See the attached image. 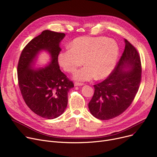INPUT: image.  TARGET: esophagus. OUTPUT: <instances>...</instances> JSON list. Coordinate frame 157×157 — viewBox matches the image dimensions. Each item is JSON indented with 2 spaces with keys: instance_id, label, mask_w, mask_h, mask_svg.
<instances>
[{
  "instance_id": "obj_1",
  "label": "esophagus",
  "mask_w": 157,
  "mask_h": 157,
  "mask_svg": "<svg viewBox=\"0 0 157 157\" xmlns=\"http://www.w3.org/2000/svg\"><path fill=\"white\" fill-rule=\"evenodd\" d=\"M83 85H84L83 83H79V82H75V84H74L75 86H81Z\"/></svg>"
}]
</instances>
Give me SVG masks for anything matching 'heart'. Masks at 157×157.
<instances>
[{
  "label": "heart",
  "mask_w": 157,
  "mask_h": 157,
  "mask_svg": "<svg viewBox=\"0 0 157 157\" xmlns=\"http://www.w3.org/2000/svg\"><path fill=\"white\" fill-rule=\"evenodd\" d=\"M119 54L117 42L105 37H79L70 44V48L58 55V63L66 71L73 73L78 67H84L75 73L73 78L88 81L94 77L101 79L113 71Z\"/></svg>",
  "instance_id": "1"
}]
</instances>
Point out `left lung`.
<instances>
[{
    "mask_svg": "<svg viewBox=\"0 0 157 157\" xmlns=\"http://www.w3.org/2000/svg\"><path fill=\"white\" fill-rule=\"evenodd\" d=\"M122 56L110 75L94 85V93L88 104L91 114L108 120L122 114L133 101L141 80L140 58L136 48L124 40Z\"/></svg>",
    "mask_w": 157,
    "mask_h": 157,
    "instance_id": "1",
    "label": "left lung"
}]
</instances>
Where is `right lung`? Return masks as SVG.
I'll return each mask as SVG.
<instances>
[{
	"mask_svg": "<svg viewBox=\"0 0 157 157\" xmlns=\"http://www.w3.org/2000/svg\"><path fill=\"white\" fill-rule=\"evenodd\" d=\"M64 33L45 30L30 41L22 50L17 68L18 85L23 98L35 114L51 119L61 116L68 105V93L74 87L60 70L58 55L59 44ZM48 52V65L35 68L41 51Z\"/></svg>",
	"mask_w": 157,
	"mask_h": 157,
	"instance_id": "add662e5",
	"label": "right lung"
}]
</instances>
